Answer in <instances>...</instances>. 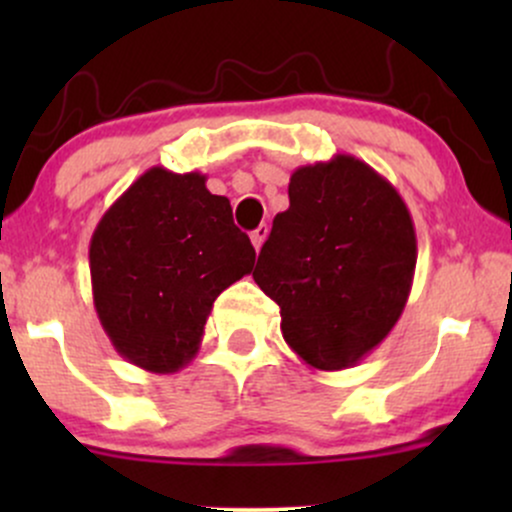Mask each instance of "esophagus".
<instances>
[{
	"instance_id": "obj_1",
	"label": "esophagus",
	"mask_w": 512,
	"mask_h": 512,
	"mask_svg": "<svg viewBox=\"0 0 512 512\" xmlns=\"http://www.w3.org/2000/svg\"><path fill=\"white\" fill-rule=\"evenodd\" d=\"M267 233H269L267 223H262V226H257L255 231L250 233V240H252V245H255V250L262 248V243H264V240H267Z\"/></svg>"
}]
</instances>
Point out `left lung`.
I'll return each mask as SVG.
<instances>
[{
	"instance_id": "8db88e82",
	"label": "left lung",
	"mask_w": 512,
	"mask_h": 512,
	"mask_svg": "<svg viewBox=\"0 0 512 512\" xmlns=\"http://www.w3.org/2000/svg\"><path fill=\"white\" fill-rule=\"evenodd\" d=\"M416 231L390 180L356 156L291 173L252 279L281 308V334L305 366L344 370L368 356L407 305Z\"/></svg>"
}]
</instances>
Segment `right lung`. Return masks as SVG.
I'll use <instances>...</instances> for the list:
<instances>
[{"label":"right lung","instance_id":"right-lung-1","mask_svg":"<svg viewBox=\"0 0 512 512\" xmlns=\"http://www.w3.org/2000/svg\"><path fill=\"white\" fill-rule=\"evenodd\" d=\"M255 248L207 175L156 166L98 221L88 245L93 305L125 361L178 373L197 356L214 301L252 272Z\"/></svg>","mask_w":512,"mask_h":512}]
</instances>
